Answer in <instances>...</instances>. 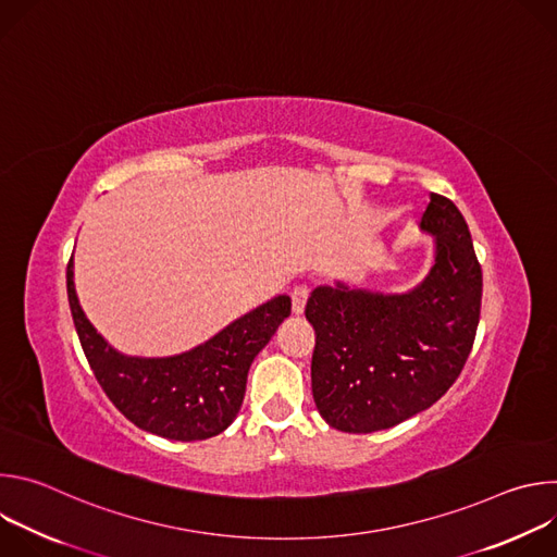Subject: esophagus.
<instances>
[{"label": "esophagus", "instance_id": "34e87169", "mask_svg": "<svg viewBox=\"0 0 557 557\" xmlns=\"http://www.w3.org/2000/svg\"><path fill=\"white\" fill-rule=\"evenodd\" d=\"M308 295H310V288L306 284H299L293 288L290 293V304H293V312L295 314H301L304 312V306L308 301Z\"/></svg>", "mask_w": 557, "mask_h": 557}]
</instances>
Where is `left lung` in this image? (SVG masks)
Wrapping results in <instances>:
<instances>
[{"label": "left lung", "instance_id": "1", "mask_svg": "<svg viewBox=\"0 0 557 557\" xmlns=\"http://www.w3.org/2000/svg\"><path fill=\"white\" fill-rule=\"evenodd\" d=\"M421 228L436 235L430 275L406 295L314 288L312 399L324 421L368 434L401 423L458 379L481 320L483 271L458 207L430 194Z\"/></svg>", "mask_w": 557, "mask_h": 557}]
</instances>
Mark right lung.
<instances>
[{"mask_svg":"<svg viewBox=\"0 0 557 557\" xmlns=\"http://www.w3.org/2000/svg\"><path fill=\"white\" fill-rule=\"evenodd\" d=\"M72 275L70 258L65 271L70 312L99 385L136 428L172 441H205L233 423L256 355L290 314V299L280 295L185 355L123 357L88 322L78 306Z\"/></svg>","mask_w":557,"mask_h":557,"instance_id":"obj_1","label":"right lung"}]
</instances>
